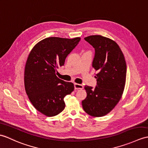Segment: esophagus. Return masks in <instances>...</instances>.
Listing matches in <instances>:
<instances>
[{
	"label": "esophagus",
	"instance_id": "obj_1",
	"mask_svg": "<svg viewBox=\"0 0 148 148\" xmlns=\"http://www.w3.org/2000/svg\"><path fill=\"white\" fill-rule=\"evenodd\" d=\"M83 86L80 84H77V83H75L74 84V88L75 90H82L83 89Z\"/></svg>",
	"mask_w": 148,
	"mask_h": 148
}]
</instances>
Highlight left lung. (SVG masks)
Segmentation results:
<instances>
[{
  "mask_svg": "<svg viewBox=\"0 0 148 148\" xmlns=\"http://www.w3.org/2000/svg\"><path fill=\"white\" fill-rule=\"evenodd\" d=\"M84 40L95 50L92 66L98 73L97 86H85L87 97L82 105L88 115L99 117L110 112L121 99L125 84L126 62L115 41L101 35L89 36Z\"/></svg>",
  "mask_w": 148,
  "mask_h": 148,
  "instance_id": "obj_1",
  "label": "left lung"
}]
</instances>
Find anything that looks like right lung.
Here are the masks:
<instances>
[{
  "label": "right lung",
  "instance_id": "1",
  "mask_svg": "<svg viewBox=\"0 0 148 148\" xmlns=\"http://www.w3.org/2000/svg\"><path fill=\"white\" fill-rule=\"evenodd\" d=\"M80 40L47 38L30 51L25 69V90L34 107L45 115L53 116L62 112L64 97L74 90L73 82L60 79L56 74Z\"/></svg>",
  "mask_w": 148,
  "mask_h": 148
}]
</instances>
